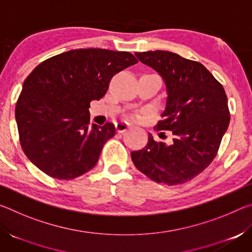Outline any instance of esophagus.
Returning a JSON list of instances; mask_svg holds the SVG:
<instances>
[{"label":"esophagus","mask_w":252,"mask_h":252,"mask_svg":"<svg viewBox=\"0 0 252 252\" xmlns=\"http://www.w3.org/2000/svg\"><path fill=\"white\" fill-rule=\"evenodd\" d=\"M130 125L127 122H125V121H119L116 123V129L118 132H120V133H122V132H125L126 130L130 129Z\"/></svg>","instance_id":"esophagus-1"}]
</instances>
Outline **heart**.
<instances>
[{"mask_svg": "<svg viewBox=\"0 0 252 252\" xmlns=\"http://www.w3.org/2000/svg\"><path fill=\"white\" fill-rule=\"evenodd\" d=\"M134 118H135V117H134Z\"/></svg>", "mask_w": 252, "mask_h": 252, "instance_id": "1", "label": "heart"}]
</instances>
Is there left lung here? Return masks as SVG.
<instances>
[{"label":"left lung","instance_id":"obj_1","mask_svg":"<svg viewBox=\"0 0 252 252\" xmlns=\"http://www.w3.org/2000/svg\"><path fill=\"white\" fill-rule=\"evenodd\" d=\"M135 55L164 81L168 97L155 129L171 131L173 139L168 146L149 134L147 146L131 152L132 161L158 183L176 186L190 181L215 159L228 129L224 89L201 63L179 54L157 50Z\"/></svg>","mask_w":252,"mask_h":252}]
</instances>
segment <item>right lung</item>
<instances>
[{
	"label": "right lung",
	"mask_w": 252,
	"mask_h": 252,
	"mask_svg": "<svg viewBox=\"0 0 252 252\" xmlns=\"http://www.w3.org/2000/svg\"><path fill=\"white\" fill-rule=\"evenodd\" d=\"M136 62L130 52L78 49L40 63L25 79L15 106L28 159L60 180L94 167L116 127L110 122L90 127V102L103 97L113 75Z\"/></svg>",
	"instance_id": "obj_1"
}]
</instances>
